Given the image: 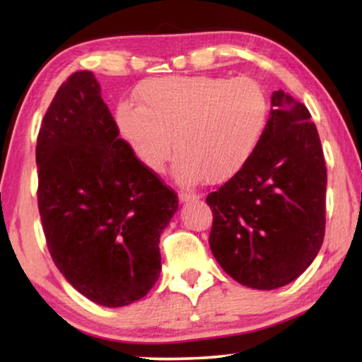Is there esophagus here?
Returning <instances> with one entry per match:
<instances>
[{
  "mask_svg": "<svg viewBox=\"0 0 362 362\" xmlns=\"http://www.w3.org/2000/svg\"><path fill=\"white\" fill-rule=\"evenodd\" d=\"M199 197H201V194H197V192H185V191L180 192V201L181 202L196 201V199H199Z\"/></svg>",
  "mask_w": 362,
  "mask_h": 362,
  "instance_id": "34e87169",
  "label": "esophagus"
}]
</instances>
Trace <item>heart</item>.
<instances>
[{
  "label": "heart",
  "mask_w": 362,
  "mask_h": 362,
  "mask_svg": "<svg viewBox=\"0 0 362 362\" xmlns=\"http://www.w3.org/2000/svg\"><path fill=\"white\" fill-rule=\"evenodd\" d=\"M138 107L123 102L117 123L141 165L161 173L177 151L175 177L196 185L222 181L255 151L267 122L269 97L250 77L173 76L145 81Z\"/></svg>",
  "instance_id": "heart-1"
}]
</instances>
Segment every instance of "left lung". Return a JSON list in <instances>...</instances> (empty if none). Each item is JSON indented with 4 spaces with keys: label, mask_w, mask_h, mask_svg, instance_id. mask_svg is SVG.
<instances>
[{
    "label": "left lung",
    "mask_w": 362,
    "mask_h": 362,
    "mask_svg": "<svg viewBox=\"0 0 362 362\" xmlns=\"http://www.w3.org/2000/svg\"><path fill=\"white\" fill-rule=\"evenodd\" d=\"M310 112L276 90L265 132L244 166L211 192L209 245L240 285L274 290L303 274L325 239L326 166Z\"/></svg>",
    "instance_id": "8db88e82"
}]
</instances>
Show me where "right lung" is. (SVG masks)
Masks as SVG:
<instances>
[{"instance_id": "obj_1", "label": "right lung", "mask_w": 362, "mask_h": 362, "mask_svg": "<svg viewBox=\"0 0 362 362\" xmlns=\"http://www.w3.org/2000/svg\"><path fill=\"white\" fill-rule=\"evenodd\" d=\"M90 71L59 87L37 135V206L54 264L98 305H130L156 284L176 192L122 140Z\"/></svg>"}]
</instances>
